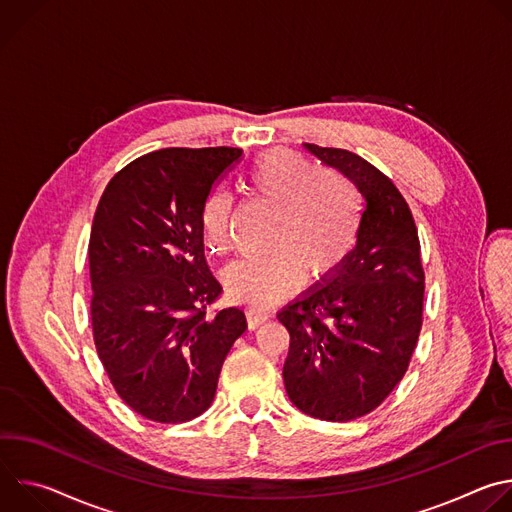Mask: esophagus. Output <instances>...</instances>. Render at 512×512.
<instances>
[{"label":"esophagus","instance_id":"1","mask_svg":"<svg viewBox=\"0 0 512 512\" xmlns=\"http://www.w3.org/2000/svg\"><path fill=\"white\" fill-rule=\"evenodd\" d=\"M269 320L267 312H257V310H247V324L251 330L259 328L261 324H265Z\"/></svg>","mask_w":512,"mask_h":512}]
</instances>
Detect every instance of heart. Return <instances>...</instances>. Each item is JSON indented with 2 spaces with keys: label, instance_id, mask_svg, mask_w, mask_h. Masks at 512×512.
Instances as JSON below:
<instances>
[{
  "label": "heart",
  "instance_id": "1",
  "mask_svg": "<svg viewBox=\"0 0 512 512\" xmlns=\"http://www.w3.org/2000/svg\"><path fill=\"white\" fill-rule=\"evenodd\" d=\"M249 184L277 212L267 243L271 253L233 263L223 281L233 302L261 312L296 294L302 275L320 283L346 263L358 241L362 202L346 176L291 150L259 156ZM233 212L235 200L223 188L204 198L200 225L210 251L231 249Z\"/></svg>",
  "mask_w": 512,
  "mask_h": 512
}]
</instances>
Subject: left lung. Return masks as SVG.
<instances>
[{
  "label": "left lung",
  "mask_w": 512,
  "mask_h": 512,
  "mask_svg": "<svg viewBox=\"0 0 512 512\" xmlns=\"http://www.w3.org/2000/svg\"><path fill=\"white\" fill-rule=\"evenodd\" d=\"M304 145L354 182L364 208L346 263L277 314L289 332L283 383L300 411L352 421L375 411L407 373L423 324L421 245L389 176L348 150Z\"/></svg>",
  "instance_id": "1"
}]
</instances>
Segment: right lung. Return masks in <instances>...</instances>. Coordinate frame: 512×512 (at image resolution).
I'll return each instance as SVG.
<instances>
[{
    "mask_svg": "<svg viewBox=\"0 0 512 512\" xmlns=\"http://www.w3.org/2000/svg\"><path fill=\"white\" fill-rule=\"evenodd\" d=\"M239 148H166L107 184L89 239L91 322L105 373L127 407L158 423L204 413L233 342L239 308L214 310L223 287L204 257V198Z\"/></svg>",
    "mask_w": 512,
    "mask_h": 512,
    "instance_id": "add662e5",
    "label": "right lung"
}]
</instances>
